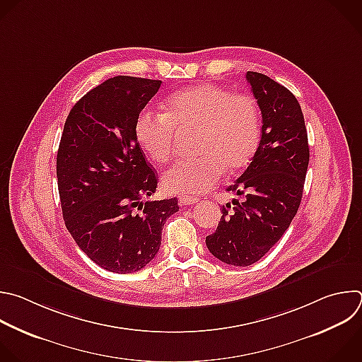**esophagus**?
Returning <instances> with one entry per match:
<instances>
[{
	"mask_svg": "<svg viewBox=\"0 0 362 362\" xmlns=\"http://www.w3.org/2000/svg\"><path fill=\"white\" fill-rule=\"evenodd\" d=\"M197 202H199V199L193 197V196H187V194H180L179 196V203L182 206H190V204H194Z\"/></svg>",
	"mask_w": 362,
	"mask_h": 362,
	"instance_id": "obj_1",
	"label": "esophagus"
}]
</instances>
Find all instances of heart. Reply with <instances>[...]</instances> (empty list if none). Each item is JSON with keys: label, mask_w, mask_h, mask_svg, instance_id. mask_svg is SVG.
<instances>
[{"label": "heart", "mask_w": 362, "mask_h": 362, "mask_svg": "<svg viewBox=\"0 0 362 362\" xmlns=\"http://www.w3.org/2000/svg\"><path fill=\"white\" fill-rule=\"evenodd\" d=\"M197 131L196 153L177 160L165 175L169 192L202 194L227 173L246 169L260 145L262 110L255 96L233 93L214 83H199L170 95L165 113H139L135 136L144 152L158 163L170 159L177 132Z\"/></svg>", "instance_id": "obj_1"}]
</instances>
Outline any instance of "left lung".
<instances>
[{"label":"left lung","instance_id":"1","mask_svg":"<svg viewBox=\"0 0 362 362\" xmlns=\"http://www.w3.org/2000/svg\"><path fill=\"white\" fill-rule=\"evenodd\" d=\"M263 127L256 156L227 190L245 196L221 207L216 231L206 237L220 262L246 267L259 262L288 228L303 197L310 160L307 129L296 96L274 79L249 71Z\"/></svg>","mask_w":362,"mask_h":362}]
</instances>
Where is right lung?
Instances as JSON below:
<instances>
[{
  "instance_id": "1",
  "label": "right lung",
  "mask_w": 362,
  "mask_h": 362,
  "mask_svg": "<svg viewBox=\"0 0 362 362\" xmlns=\"http://www.w3.org/2000/svg\"><path fill=\"white\" fill-rule=\"evenodd\" d=\"M162 81L119 75L71 109L57 155L65 226L78 247L102 269L127 274L159 252L165 221L177 199L152 200L158 175L135 136L141 110Z\"/></svg>"
}]
</instances>
